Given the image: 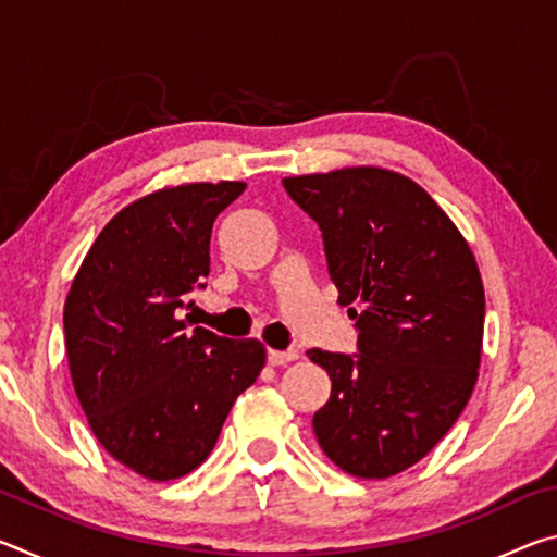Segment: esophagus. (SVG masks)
Wrapping results in <instances>:
<instances>
[{
	"instance_id": "obj_1",
	"label": "esophagus",
	"mask_w": 557,
	"mask_h": 557,
	"mask_svg": "<svg viewBox=\"0 0 557 557\" xmlns=\"http://www.w3.org/2000/svg\"><path fill=\"white\" fill-rule=\"evenodd\" d=\"M299 358V351H295V348H287V351H268V363L270 366H285L289 361H297Z\"/></svg>"
}]
</instances>
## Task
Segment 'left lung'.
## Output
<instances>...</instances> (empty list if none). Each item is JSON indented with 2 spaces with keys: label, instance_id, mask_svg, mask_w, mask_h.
Listing matches in <instances>:
<instances>
[{
  "label": "left lung",
  "instance_id": "8db88e82",
  "mask_svg": "<svg viewBox=\"0 0 557 557\" xmlns=\"http://www.w3.org/2000/svg\"><path fill=\"white\" fill-rule=\"evenodd\" d=\"M324 240L358 354L309 348L332 395L314 412L324 455L361 479L420 461L447 435L476 383L484 285L467 240L425 188L356 166L282 178Z\"/></svg>",
  "mask_w": 557,
  "mask_h": 557
}]
</instances>
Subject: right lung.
Segmentation results:
<instances>
[{"mask_svg":"<svg viewBox=\"0 0 557 557\" xmlns=\"http://www.w3.org/2000/svg\"><path fill=\"white\" fill-rule=\"evenodd\" d=\"M243 182L184 184L129 203L92 243L63 307L75 395L120 465L169 482L211 455L233 403L265 366L258 338L178 319L211 272V231Z\"/></svg>","mask_w":557,"mask_h":557,"instance_id":"add662e5","label":"right lung"}]
</instances>
